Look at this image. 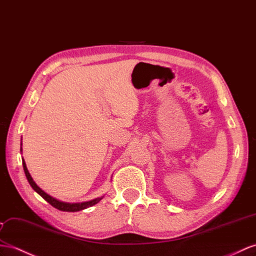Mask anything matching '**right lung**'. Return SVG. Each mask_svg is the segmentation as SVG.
Segmentation results:
<instances>
[{"label":"right lung","mask_w":256,"mask_h":256,"mask_svg":"<svg viewBox=\"0 0 256 256\" xmlns=\"http://www.w3.org/2000/svg\"><path fill=\"white\" fill-rule=\"evenodd\" d=\"M22 166H24V174H26V178H27L30 186L34 188V190L38 194H40L44 200H46L52 206L56 208L57 210H60V211H64V212H78V211H81V210H84V208H86L93 206L94 204H96V203H98L102 199V198H96L94 200L86 201V202H81V203H68V202H62V201L57 200V199L53 198V196H52L48 194L45 192H43L42 189L36 184L34 178H31V175H30V173L28 171L27 166H26L24 160H22Z\"/></svg>","instance_id":"right-lung-1"}]
</instances>
